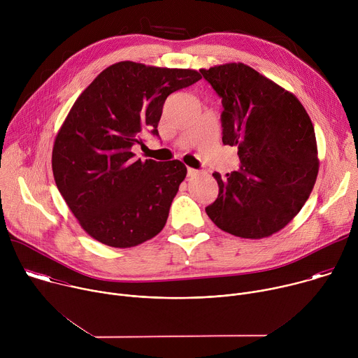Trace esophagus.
Segmentation results:
<instances>
[{"instance_id": "obj_1", "label": "esophagus", "mask_w": 358, "mask_h": 358, "mask_svg": "<svg viewBox=\"0 0 358 358\" xmlns=\"http://www.w3.org/2000/svg\"><path fill=\"white\" fill-rule=\"evenodd\" d=\"M196 174H198V170L191 169V167L187 169V176H188V177H194V176H196Z\"/></svg>"}]
</instances>
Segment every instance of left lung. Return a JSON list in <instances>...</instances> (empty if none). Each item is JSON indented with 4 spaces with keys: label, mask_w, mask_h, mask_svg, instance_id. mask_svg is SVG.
<instances>
[{
    "label": "left lung",
    "mask_w": 358,
    "mask_h": 358,
    "mask_svg": "<svg viewBox=\"0 0 358 358\" xmlns=\"http://www.w3.org/2000/svg\"><path fill=\"white\" fill-rule=\"evenodd\" d=\"M222 99V143L238 147L239 170L214 173L218 198L206 208L222 231L259 239L301 210L319 171L312 120L297 97L243 64L199 71Z\"/></svg>",
    "instance_id": "left-lung-1"
}]
</instances>
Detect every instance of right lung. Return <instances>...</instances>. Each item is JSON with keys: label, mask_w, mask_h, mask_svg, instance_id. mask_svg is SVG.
<instances>
[{"label": "right lung", "mask_w": 358, "mask_h": 358, "mask_svg": "<svg viewBox=\"0 0 358 358\" xmlns=\"http://www.w3.org/2000/svg\"><path fill=\"white\" fill-rule=\"evenodd\" d=\"M191 69L119 62L78 97L52 150L57 187L80 227L96 241L130 248L156 236L187 176L178 162L137 159L143 130L159 136L164 101L198 82Z\"/></svg>", "instance_id": "add662e5"}]
</instances>
